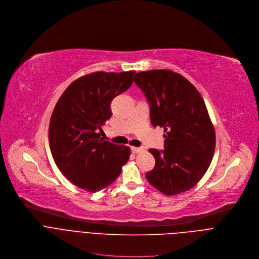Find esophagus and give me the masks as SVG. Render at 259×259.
Instances as JSON below:
<instances>
[{"label":"esophagus","mask_w":259,"mask_h":259,"mask_svg":"<svg viewBox=\"0 0 259 259\" xmlns=\"http://www.w3.org/2000/svg\"><path fill=\"white\" fill-rule=\"evenodd\" d=\"M144 149L143 148H141V147H132V151H133V153H140V152H142Z\"/></svg>","instance_id":"obj_1"}]
</instances>
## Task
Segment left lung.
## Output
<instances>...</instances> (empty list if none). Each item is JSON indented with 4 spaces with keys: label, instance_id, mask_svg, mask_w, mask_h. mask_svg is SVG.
Instances as JSON below:
<instances>
[{
    "label": "left lung",
    "instance_id": "obj_1",
    "mask_svg": "<svg viewBox=\"0 0 259 259\" xmlns=\"http://www.w3.org/2000/svg\"><path fill=\"white\" fill-rule=\"evenodd\" d=\"M135 82L149 103L152 125L165 132L164 150H149L155 167L146 178L165 195L186 192L203 178L215 149V132L204 100L187 78L171 70L138 72Z\"/></svg>",
    "mask_w": 259,
    "mask_h": 259
}]
</instances>
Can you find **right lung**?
Here are the masks:
<instances>
[{
    "instance_id": "1",
    "label": "right lung",
    "mask_w": 259,
    "mask_h": 259,
    "mask_svg": "<svg viewBox=\"0 0 259 259\" xmlns=\"http://www.w3.org/2000/svg\"><path fill=\"white\" fill-rule=\"evenodd\" d=\"M136 71H98L64 91L51 116L49 144L60 171L76 187L98 192L111 185L128 161L131 149L101 138L111 117L110 103L125 92Z\"/></svg>"
}]
</instances>
